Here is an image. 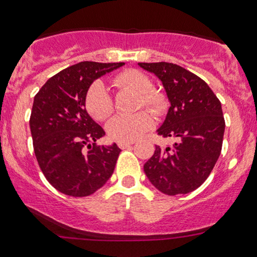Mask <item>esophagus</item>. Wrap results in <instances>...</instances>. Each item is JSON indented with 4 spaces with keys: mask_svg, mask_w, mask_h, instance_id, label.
<instances>
[{
    "mask_svg": "<svg viewBox=\"0 0 257 257\" xmlns=\"http://www.w3.org/2000/svg\"><path fill=\"white\" fill-rule=\"evenodd\" d=\"M133 144H134V141H129V143H118V146L120 149H126V147H131Z\"/></svg>",
    "mask_w": 257,
    "mask_h": 257,
    "instance_id": "esophagus-1",
    "label": "esophagus"
}]
</instances>
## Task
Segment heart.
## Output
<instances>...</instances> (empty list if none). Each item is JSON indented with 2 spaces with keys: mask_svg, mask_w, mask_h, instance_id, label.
Returning <instances> with one entry per match:
<instances>
[{
  "mask_svg": "<svg viewBox=\"0 0 257 257\" xmlns=\"http://www.w3.org/2000/svg\"><path fill=\"white\" fill-rule=\"evenodd\" d=\"M113 85L120 89H132L141 94L140 104L152 108L153 111H161L163 99L161 94L153 90V82L145 73L137 70H126L113 78ZM85 106L91 116L98 120H104L113 111V100L108 88L102 82H95L90 85L85 96ZM153 118L146 111L137 114L125 116L118 114L107 123V134L112 140L118 143H129L143 137L147 131L152 128Z\"/></svg>",
  "mask_w": 257,
  "mask_h": 257,
  "instance_id": "1",
  "label": "heart"
}]
</instances>
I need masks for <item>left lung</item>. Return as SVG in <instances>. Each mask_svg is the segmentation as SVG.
<instances>
[{
  "label": "left lung",
  "mask_w": 257,
  "mask_h": 257,
  "mask_svg": "<svg viewBox=\"0 0 257 257\" xmlns=\"http://www.w3.org/2000/svg\"><path fill=\"white\" fill-rule=\"evenodd\" d=\"M163 84L170 107L157 129L175 138L170 147L156 146L144 166L150 182L168 196L198 188L220 157L225 119L220 100L209 85L184 67L172 63H139Z\"/></svg>",
  "instance_id": "left-lung-1"
}]
</instances>
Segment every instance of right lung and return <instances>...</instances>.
Segmentation results:
<instances>
[{"label": "right lung", "mask_w": 257, "mask_h": 257, "mask_svg": "<svg viewBox=\"0 0 257 257\" xmlns=\"http://www.w3.org/2000/svg\"><path fill=\"white\" fill-rule=\"evenodd\" d=\"M124 63L82 61L63 70L36 94L30 117L38 166L53 187L71 197H85L111 178L120 149L96 146L105 135L85 108V96L95 79Z\"/></svg>", "instance_id": "obj_1"}]
</instances>
